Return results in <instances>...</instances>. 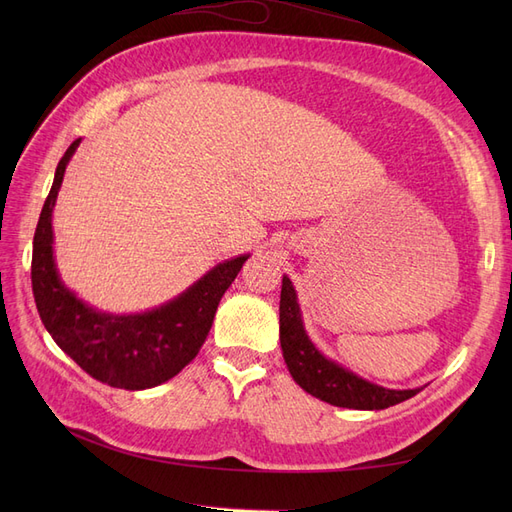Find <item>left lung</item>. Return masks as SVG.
Returning a JSON list of instances; mask_svg holds the SVG:
<instances>
[{
	"instance_id": "obj_1",
	"label": "left lung",
	"mask_w": 512,
	"mask_h": 512,
	"mask_svg": "<svg viewBox=\"0 0 512 512\" xmlns=\"http://www.w3.org/2000/svg\"><path fill=\"white\" fill-rule=\"evenodd\" d=\"M280 342L284 361L290 376L303 391L314 395L331 406L352 410H384L414 397L421 389L391 391L371 384L348 369L324 359V356L309 342L299 314L297 294L284 275L282 299H280Z\"/></svg>"
}]
</instances>
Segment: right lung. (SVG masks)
<instances>
[{
    "label": "right lung",
    "instance_id": "right-lung-1",
    "mask_svg": "<svg viewBox=\"0 0 512 512\" xmlns=\"http://www.w3.org/2000/svg\"><path fill=\"white\" fill-rule=\"evenodd\" d=\"M74 141L55 170L34 232L32 288L38 314L55 344L91 378L115 389L143 391L158 386L188 365L205 344L215 309L235 282L247 256L222 262L181 297L138 316H108L87 307L59 282L53 260L51 213Z\"/></svg>",
    "mask_w": 512,
    "mask_h": 512
}]
</instances>
